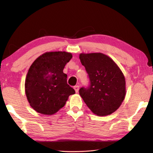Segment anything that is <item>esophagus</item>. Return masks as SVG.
I'll use <instances>...</instances> for the list:
<instances>
[{"instance_id": "34e87169", "label": "esophagus", "mask_w": 153, "mask_h": 153, "mask_svg": "<svg viewBox=\"0 0 153 153\" xmlns=\"http://www.w3.org/2000/svg\"><path fill=\"white\" fill-rule=\"evenodd\" d=\"M74 89H75V91H76V93H77V92H78V91H79V86H78V85L74 86Z\"/></svg>"}]
</instances>
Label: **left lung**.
Here are the masks:
<instances>
[{
    "mask_svg": "<svg viewBox=\"0 0 153 153\" xmlns=\"http://www.w3.org/2000/svg\"><path fill=\"white\" fill-rule=\"evenodd\" d=\"M79 59L90 82L89 87L79 89L80 96L95 114H111L125 98L126 80L122 71L111 58L102 53H82Z\"/></svg>",
    "mask_w": 153,
    "mask_h": 153,
    "instance_id": "8db88e82",
    "label": "left lung"
}]
</instances>
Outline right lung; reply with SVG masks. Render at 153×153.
Here are the masks:
<instances>
[{"label":"right lung","instance_id":"right-lung-1","mask_svg":"<svg viewBox=\"0 0 153 153\" xmlns=\"http://www.w3.org/2000/svg\"><path fill=\"white\" fill-rule=\"evenodd\" d=\"M72 55L67 52H48L31 64L25 79V95L30 106L42 114L52 115L65 105L75 90L67 83L63 70Z\"/></svg>","mask_w":153,"mask_h":153}]
</instances>
